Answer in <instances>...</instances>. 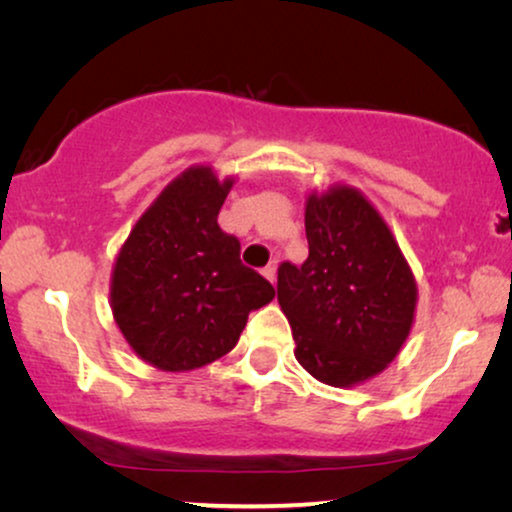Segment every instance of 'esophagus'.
Instances as JSON below:
<instances>
[{
    "label": "esophagus",
    "instance_id": "1",
    "mask_svg": "<svg viewBox=\"0 0 512 512\" xmlns=\"http://www.w3.org/2000/svg\"><path fill=\"white\" fill-rule=\"evenodd\" d=\"M263 275H265V279H268V282L277 284V263H270L268 268H263Z\"/></svg>",
    "mask_w": 512,
    "mask_h": 512
}]
</instances>
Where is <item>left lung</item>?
<instances>
[{
  "instance_id": "obj_1",
  "label": "left lung",
  "mask_w": 512,
  "mask_h": 512,
  "mask_svg": "<svg viewBox=\"0 0 512 512\" xmlns=\"http://www.w3.org/2000/svg\"><path fill=\"white\" fill-rule=\"evenodd\" d=\"M310 256L282 263L277 300L314 380L356 387L380 375L415 324L417 282L394 233L359 188L307 193Z\"/></svg>"
}]
</instances>
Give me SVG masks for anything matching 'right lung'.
Masks as SVG:
<instances>
[{
	"mask_svg": "<svg viewBox=\"0 0 512 512\" xmlns=\"http://www.w3.org/2000/svg\"><path fill=\"white\" fill-rule=\"evenodd\" d=\"M235 177L191 165L144 209L111 268L109 303L132 352L165 373L202 368L237 345L275 289L219 228Z\"/></svg>",
	"mask_w": 512,
	"mask_h": 512,
	"instance_id": "1",
	"label": "right lung"
}]
</instances>
